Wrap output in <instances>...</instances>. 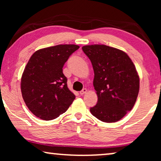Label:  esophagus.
Here are the masks:
<instances>
[{"label": "esophagus", "mask_w": 161, "mask_h": 161, "mask_svg": "<svg viewBox=\"0 0 161 161\" xmlns=\"http://www.w3.org/2000/svg\"><path fill=\"white\" fill-rule=\"evenodd\" d=\"M86 92H87V89H83L80 92V95H83V94H85L86 93Z\"/></svg>", "instance_id": "esophagus-1"}]
</instances>
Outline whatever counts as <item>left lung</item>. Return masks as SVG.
<instances>
[{"label": "left lung", "mask_w": 161, "mask_h": 161, "mask_svg": "<svg viewBox=\"0 0 161 161\" xmlns=\"http://www.w3.org/2000/svg\"><path fill=\"white\" fill-rule=\"evenodd\" d=\"M82 50L93 67L98 97L90 112L102 122H117L131 111L137 99L139 77L135 65L126 53L109 46L86 45Z\"/></svg>", "instance_id": "left-lung-1"}]
</instances>
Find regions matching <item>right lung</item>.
I'll return each mask as SVG.
<instances>
[{"mask_svg":"<svg viewBox=\"0 0 161 161\" xmlns=\"http://www.w3.org/2000/svg\"><path fill=\"white\" fill-rule=\"evenodd\" d=\"M79 48L58 45L37 50L32 55L21 78V92L28 109L36 117L52 120L67 111L75 98L67 87L62 68Z\"/></svg>","mask_w":161,"mask_h":161,"instance_id":"1","label":"right lung"}]
</instances>
